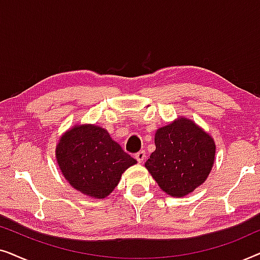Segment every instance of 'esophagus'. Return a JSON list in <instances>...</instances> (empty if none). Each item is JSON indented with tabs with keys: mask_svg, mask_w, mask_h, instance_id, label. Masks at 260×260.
Returning a JSON list of instances; mask_svg holds the SVG:
<instances>
[{
	"mask_svg": "<svg viewBox=\"0 0 260 260\" xmlns=\"http://www.w3.org/2000/svg\"><path fill=\"white\" fill-rule=\"evenodd\" d=\"M135 157H136V159L138 161V163H142V162H144V159H145V151L144 150H141V151H138L136 155H135Z\"/></svg>",
	"mask_w": 260,
	"mask_h": 260,
	"instance_id": "34e87169",
	"label": "esophagus"
}]
</instances>
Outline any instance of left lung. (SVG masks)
<instances>
[{
  "label": "left lung",
  "instance_id": "left-lung-1",
  "mask_svg": "<svg viewBox=\"0 0 260 260\" xmlns=\"http://www.w3.org/2000/svg\"><path fill=\"white\" fill-rule=\"evenodd\" d=\"M155 145L144 166L165 193L186 197L207 180L214 165L215 142L194 120L180 116L159 127Z\"/></svg>",
  "mask_w": 260,
  "mask_h": 260
}]
</instances>
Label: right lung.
<instances>
[{
	"label": "right lung",
	"instance_id": "1",
	"mask_svg": "<svg viewBox=\"0 0 260 260\" xmlns=\"http://www.w3.org/2000/svg\"><path fill=\"white\" fill-rule=\"evenodd\" d=\"M55 158L67 182L92 199L109 197L122 174L137 163L95 124H76L66 130L56 143Z\"/></svg>",
	"mask_w": 260,
	"mask_h": 260
}]
</instances>
